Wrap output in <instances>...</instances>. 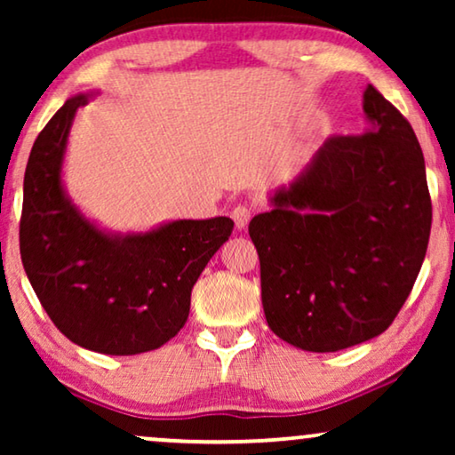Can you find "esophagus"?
<instances>
[{
	"instance_id": "1",
	"label": "esophagus",
	"mask_w": 455,
	"mask_h": 455,
	"mask_svg": "<svg viewBox=\"0 0 455 455\" xmlns=\"http://www.w3.org/2000/svg\"><path fill=\"white\" fill-rule=\"evenodd\" d=\"M251 217H252V207H248V204H235L232 209V220L238 229H244L248 226V221H251Z\"/></svg>"
}]
</instances>
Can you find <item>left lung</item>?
<instances>
[{
	"label": "left lung",
	"instance_id": "8db88e82",
	"mask_svg": "<svg viewBox=\"0 0 455 455\" xmlns=\"http://www.w3.org/2000/svg\"><path fill=\"white\" fill-rule=\"evenodd\" d=\"M366 132L331 136L248 234L267 325L308 352H338L387 329L425 260L431 195L412 126L369 84Z\"/></svg>",
	"mask_w": 455,
	"mask_h": 455
}]
</instances>
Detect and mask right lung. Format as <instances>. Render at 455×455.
<instances>
[{
  "mask_svg": "<svg viewBox=\"0 0 455 455\" xmlns=\"http://www.w3.org/2000/svg\"><path fill=\"white\" fill-rule=\"evenodd\" d=\"M76 95L36 136L24 173L20 257L53 325L86 350L130 356L157 350L184 327L190 294L234 221L180 220L153 232L109 235L61 188Z\"/></svg>",
  "mask_w": 455,
  "mask_h": 455,
  "instance_id": "add662e5",
  "label": "right lung"
}]
</instances>
